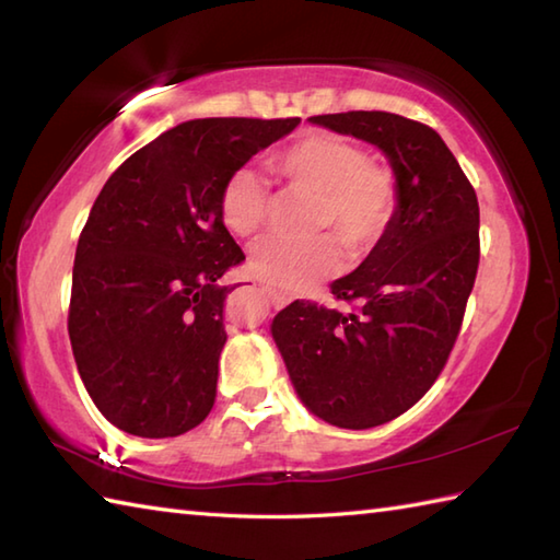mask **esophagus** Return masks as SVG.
<instances>
[{
    "label": "esophagus",
    "mask_w": 560,
    "mask_h": 560,
    "mask_svg": "<svg viewBox=\"0 0 560 560\" xmlns=\"http://www.w3.org/2000/svg\"><path fill=\"white\" fill-rule=\"evenodd\" d=\"M261 291H265L269 299H271V303L273 305H287L291 299L287 293H281V291H277V289H269V287H261Z\"/></svg>",
    "instance_id": "esophagus-1"
}]
</instances>
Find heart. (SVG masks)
Listing matches in <instances>:
<instances>
[{
  "label": "heart",
  "mask_w": 560,
  "mask_h": 560,
  "mask_svg": "<svg viewBox=\"0 0 560 560\" xmlns=\"http://www.w3.org/2000/svg\"><path fill=\"white\" fill-rule=\"evenodd\" d=\"M289 187L317 195L315 225L343 237L353 255H365L387 235L399 209L395 171L377 163L355 141L327 129H311L295 137L269 161ZM269 211V187L253 171L241 168L225 177L219 213L225 229L237 237L261 231ZM343 247L336 233L313 241L267 237L253 247L247 267L253 277L283 291H305L339 271Z\"/></svg>",
  "instance_id": "b5f03b06"
}]
</instances>
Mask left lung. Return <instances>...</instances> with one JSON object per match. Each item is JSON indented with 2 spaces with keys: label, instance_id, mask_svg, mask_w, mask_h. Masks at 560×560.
Masks as SVG:
<instances>
[{
  "label": "left lung",
  "instance_id": "1",
  "mask_svg": "<svg viewBox=\"0 0 560 560\" xmlns=\"http://www.w3.org/2000/svg\"><path fill=\"white\" fill-rule=\"evenodd\" d=\"M311 122L375 144L399 180L387 235L329 287L353 311L295 301L271 323L305 407L331 425L363 431L411 409L445 368L479 269V201L428 125L383 110Z\"/></svg>",
  "mask_w": 560,
  "mask_h": 560
}]
</instances>
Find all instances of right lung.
Listing matches in <instances>:
<instances>
[{
  "label": "right lung",
  "mask_w": 560,
  "mask_h": 560,
  "mask_svg": "<svg viewBox=\"0 0 560 560\" xmlns=\"http://www.w3.org/2000/svg\"><path fill=\"white\" fill-rule=\"evenodd\" d=\"M299 122H183L132 153L93 201L67 327L83 387L120 431L175 438L209 416L233 291L219 279L245 259L221 221V189Z\"/></svg>",
  "instance_id": "add662e5"
}]
</instances>
